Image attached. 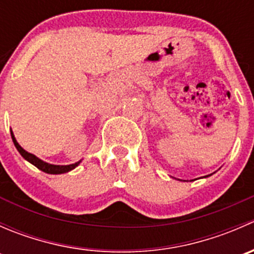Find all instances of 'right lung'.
I'll use <instances>...</instances> for the list:
<instances>
[{"label":"right lung","mask_w":254,"mask_h":254,"mask_svg":"<svg viewBox=\"0 0 254 254\" xmlns=\"http://www.w3.org/2000/svg\"><path fill=\"white\" fill-rule=\"evenodd\" d=\"M11 136H12V140H13L14 146L17 147L18 152H19L20 155H22L23 157L28 161V162H30L32 165H34L35 167L39 168V170L43 171V172L50 173V175H60V173L68 172V171L73 170V168L77 167L78 166L79 162H76V163H73V165H68V166H55V165H50V163L44 162V161L39 160V158L35 157V156L32 155V153H29V152H27L25 150H23V148L19 146V143L17 142V140L14 139V135L12 131H11Z\"/></svg>","instance_id":"add662e5"}]
</instances>
